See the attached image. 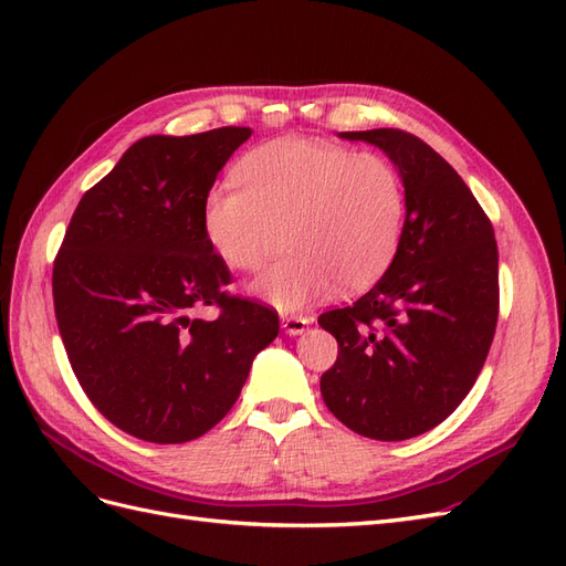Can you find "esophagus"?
Wrapping results in <instances>:
<instances>
[{
	"label": "esophagus",
	"instance_id": "obj_1",
	"mask_svg": "<svg viewBox=\"0 0 566 566\" xmlns=\"http://www.w3.org/2000/svg\"><path fill=\"white\" fill-rule=\"evenodd\" d=\"M310 323H312V318H306V316H285L283 318V331L287 333V335H302L306 328H310Z\"/></svg>",
	"mask_w": 566,
	"mask_h": 566
}]
</instances>
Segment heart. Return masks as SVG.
Returning a JSON list of instances; mask_svg holds the SVG:
<instances>
[{
    "mask_svg": "<svg viewBox=\"0 0 566 566\" xmlns=\"http://www.w3.org/2000/svg\"><path fill=\"white\" fill-rule=\"evenodd\" d=\"M238 184H219L202 200V229L235 271H260L285 243L287 254L254 293L281 312H300L339 285L358 293L397 260L408 193L401 172L378 153L276 139L248 150Z\"/></svg>",
    "mask_w": 566,
    "mask_h": 566,
    "instance_id": "obj_1",
    "label": "heart"
}]
</instances>
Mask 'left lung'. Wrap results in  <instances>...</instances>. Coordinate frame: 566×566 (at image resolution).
<instances>
[{"label":"left lung","mask_w":566,"mask_h":566,"mask_svg":"<svg viewBox=\"0 0 566 566\" xmlns=\"http://www.w3.org/2000/svg\"><path fill=\"white\" fill-rule=\"evenodd\" d=\"M339 136L387 153L406 181L408 217L385 276L318 316L339 347L321 394L356 434L403 441L447 420L484 368L499 323V245L468 184L418 136Z\"/></svg>","instance_id":"obj_1"}]
</instances>
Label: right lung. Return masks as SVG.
I'll use <instances>...</instances> for the list:
<instances>
[{
	"mask_svg": "<svg viewBox=\"0 0 566 566\" xmlns=\"http://www.w3.org/2000/svg\"><path fill=\"white\" fill-rule=\"evenodd\" d=\"M250 127L144 136L82 196L54 260L67 361L98 413L153 443L202 437L241 394L279 314L233 297L202 200ZM217 305L214 322L190 312Z\"/></svg>",
	"mask_w": 566,
	"mask_h": 566,
	"instance_id": "obj_1",
	"label": "right lung"
}]
</instances>
